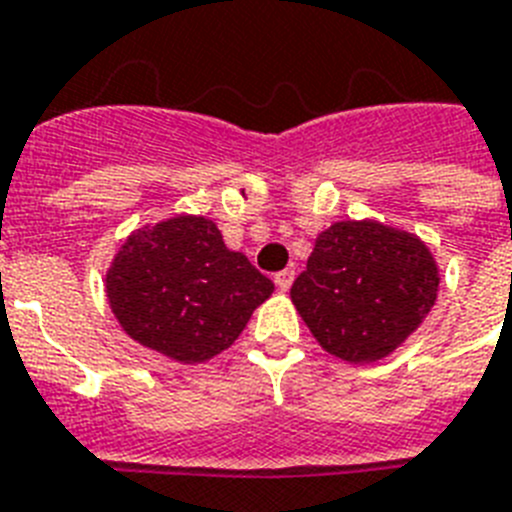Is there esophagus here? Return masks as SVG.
<instances>
[{
  "label": "esophagus",
  "instance_id": "esophagus-1",
  "mask_svg": "<svg viewBox=\"0 0 512 512\" xmlns=\"http://www.w3.org/2000/svg\"><path fill=\"white\" fill-rule=\"evenodd\" d=\"M273 281H276V286L281 289V292H289V289H292V281H294V270L292 268L278 270L276 276H273Z\"/></svg>",
  "mask_w": 512,
  "mask_h": 512
}]
</instances>
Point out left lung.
<instances>
[{
	"label": "left lung",
	"instance_id": "obj_1",
	"mask_svg": "<svg viewBox=\"0 0 512 512\" xmlns=\"http://www.w3.org/2000/svg\"><path fill=\"white\" fill-rule=\"evenodd\" d=\"M439 270L421 239L376 220H344L315 239L292 302L323 350L376 363L429 315Z\"/></svg>",
	"mask_w": 512,
	"mask_h": 512
}]
</instances>
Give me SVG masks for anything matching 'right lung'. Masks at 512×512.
I'll return each mask as SVG.
<instances>
[{
    "label": "right lung",
    "instance_id": "obj_1",
    "mask_svg": "<svg viewBox=\"0 0 512 512\" xmlns=\"http://www.w3.org/2000/svg\"><path fill=\"white\" fill-rule=\"evenodd\" d=\"M270 294L273 281L197 215L131 234L107 270V299L123 331L178 363L228 350Z\"/></svg>",
    "mask_w": 512,
    "mask_h": 512
}]
</instances>
